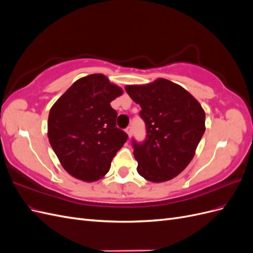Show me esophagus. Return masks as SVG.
Returning a JSON list of instances; mask_svg holds the SVG:
<instances>
[{
  "label": "esophagus",
  "instance_id": "esophagus-1",
  "mask_svg": "<svg viewBox=\"0 0 253 253\" xmlns=\"http://www.w3.org/2000/svg\"><path fill=\"white\" fill-rule=\"evenodd\" d=\"M126 132L127 133L128 137H131V135H132V132H133V129H132V126H127V127L126 128Z\"/></svg>",
  "mask_w": 253,
  "mask_h": 253
}]
</instances>
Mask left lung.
I'll use <instances>...</instances> for the list:
<instances>
[{
	"instance_id": "left-lung-1",
	"label": "left lung",
	"mask_w": 253,
	"mask_h": 253,
	"mask_svg": "<svg viewBox=\"0 0 253 253\" xmlns=\"http://www.w3.org/2000/svg\"><path fill=\"white\" fill-rule=\"evenodd\" d=\"M126 93L140 105L145 138L132 145L137 172L153 182L172 179L186 169L205 133L206 115L196 99L169 80L128 85Z\"/></svg>"
}]
</instances>
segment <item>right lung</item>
<instances>
[{"instance_id":"1","label":"right lung","mask_w":253,"mask_h":253,"mask_svg":"<svg viewBox=\"0 0 253 253\" xmlns=\"http://www.w3.org/2000/svg\"><path fill=\"white\" fill-rule=\"evenodd\" d=\"M122 94L103 75L76 81L48 116V139L61 165L74 177L95 181L109 172L127 134L116 126L111 102Z\"/></svg>"}]
</instances>
